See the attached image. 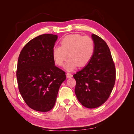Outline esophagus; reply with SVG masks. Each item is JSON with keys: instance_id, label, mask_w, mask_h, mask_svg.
Here are the masks:
<instances>
[{"instance_id": "1", "label": "esophagus", "mask_w": 134, "mask_h": 134, "mask_svg": "<svg viewBox=\"0 0 134 134\" xmlns=\"http://www.w3.org/2000/svg\"><path fill=\"white\" fill-rule=\"evenodd\" d=\"M66 76H67V78H71L72 77V75L71 74L69 73V72L67 73Z\"/></svg>"}]
</instances>
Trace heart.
Wrapping results in <instances>:
<instances>
[{"instance_id": "b5f03b06", "label": "heart", "mask_w": 134, "mask_h": 134, "mask_svg": "<svg viewBox=\"0 0 134 134\" xmlns=\"http://www.w3.org/2000/svg\"><path fill=\"white\" fill-rule=\"evenodd\" d=\"M94 51L95 44L92 38L74 34L64 37L60 41V47L53 48L52 57L55 63L62 66L69 56L70 59L64 67L68 71H72L78 65L79 67L86 65L92 60Z\"/></svg>"}]
</instances>
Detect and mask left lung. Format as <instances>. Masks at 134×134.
Segmentation results:
<instances>
[{"label": "left lung", "instance_id": "8db88e82", "mask_svg": "<svg viewBox=\"0 0 134 134\" xmlns=\"http://www.w3.org/2000/svg\"><path fill=\"white\" fill-rule=\"evenodd\" d=\"M95 51L90 62L73 75L76 81L75 93L80 103L96 108L109 98L115 85L116 70L109 47L101 37L92 35Z\"/></svg>", "mask_w": 134, "mask_h": 134}]
</instances>
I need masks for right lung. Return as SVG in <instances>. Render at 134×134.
Returning a JSON list of instances; mask_svg holds the SVG:
<instances>
[{"label": "right lung", "instance_id": "add662e5", "mask_svg": "<svg viewBox=\"0 0 134 134\" xmlns=\"http://www.w3.org/2000/svg\"><path fill=\"white\" fill-rule=\"evenodd\" d=\"M58 36L44 34L31 40L19 54L16 78L20 93L32 109L48 112L53 108L65 72L55 65L52 49Z\"/></svg>", "mask_w": 134, "mask_h": 134}]
</instances>
